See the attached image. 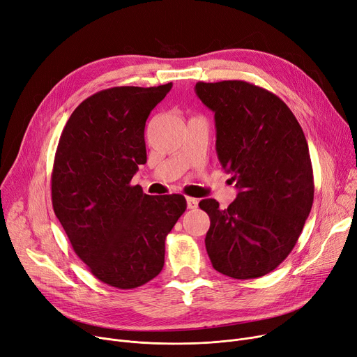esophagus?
I'll use <instances>...</instances> for the list:
<instances>
[{"label": "esophagus", "instance_id": "1", "mask_svg": "<svg viewBox=\"0 0 357 357\" xmlns=\"http://www.w3.org/2000/svg\"><path fill=\"white\" fill-rule=\"evenodd\" d=\"M187 207L188 208H196L199 206V200L195 199V197H187Z\"/></svg>", "mask_w": 357, "mask_h": 357}]
</instances>
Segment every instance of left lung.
I'll return each mask as SVG.
<instances>
[{"mask_svg":"<svg viewBox=\"0 0 357 357\" xmlns=\"http://www.w3.org/2000/svg\"><path fill=\"white\" fill-rule=\"evenodd\" d=\"M196 93L215 112L218 157L239 190L227 208L199 203L211 218L208 258L230 278L264 277L289 255L311 211L305 135L284 100L252 83L197 82Z\"/></svg>","mask_w":357,"mask_h":357,"instance_id":"8db88e82","label":"left lung"}]
</instances>
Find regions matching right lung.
<instances>
[{"instance_id":"right-lung-1","label":"right lung","mask_w":357,"mask_h":357,"mask_svg":"<svg viewBox=\"0 0 357 357\" xmlns=\"http://www.w3.org/2000/svg\"><path fill=\"white\" fill-rule=\"evenodd\" d=\"M172 86L96 92L73 111L56 150L53 211L92 275L119 289L160 274L165 238L187 207L181 195L149 196L131 185L146 162L145 121Z\"/></svg>"}]
</instances>
